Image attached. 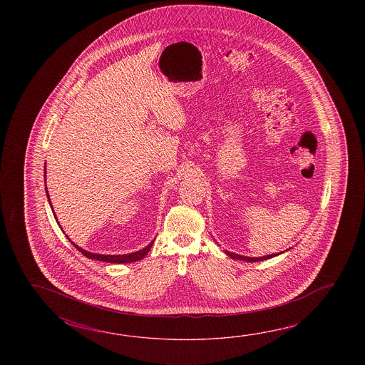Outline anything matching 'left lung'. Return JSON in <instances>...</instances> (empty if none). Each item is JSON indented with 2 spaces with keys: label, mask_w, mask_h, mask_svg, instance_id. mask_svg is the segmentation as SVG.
Here are the masks:
<instances>
[{
  "label": "left lung",
  "mask_w": 365,
  "mask_h": 365,
  "mask_svg": "<svg viewBox=\"0 0 365 365\" xmlns=\"http://www.w3.org/2000/svg\"><path fill=\"white\" fill-rule=\"evenodd\" d=\"M225 255L227 256L231 257L233 259H241V261H247V262H258V261H264V259H269V258H272V257L278 256V255H269V256L264 257H256V258H252V257H244L239 256V255H235V253H231V252H225Z\"/></svg>",
  "instance_id": "left-lung-1"
}]
</instances>
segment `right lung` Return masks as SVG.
<instances>
[{"mask_svg": "<svg viewBox=\"0 0 365 365\" xmlns=\"http://www.w3.org/2000/svg\"><path fill=\"white\" fill-rule=\"evenodd\" d=\"M46 173V172H44ZM46 190H47V187H46ZM47 197L48 200H49V194H48L47 190ZM49 205H51V200H49ZM68 237V236H66ZM76 248L83 255V256L87 257V258H91V259H98V261H103V262H110V264H130V262H135V261H140L142 259L143 257L146 256L148 253V250L151 249L153 247V242H150L146 248L140 249L138 252H135V253H130V255H118V256H104V255H96V253H91V252H86L82 248H79L78 245H76L73 241L69 240Z\"/></svg>", "mask_w": 365, "mask_h": 365, "instance_id": "1", "label": "right lung"}]
</instances>
